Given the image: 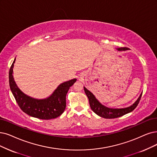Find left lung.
Returning a JSON list of instances; mask_svg holds the SVG:
<instances>
[{"instance_id": "obj_1", "label": "left lung", "mask_w": 157, "mask_h": 157, "mask_svg": "<svg viewBox=\"0 0 157 157\" xmlns=\"http://www.w3.org/2000/svg\"><path fill=\"white\" fill-rule=\"evenodd\" d=\"M127 49H128V48L125 47L118 48V51H125V50ZM84 90L87 97H88L90 105L92 111L94 113H95L98 116L105 118H118L133 111L136 108L138 104H139L142 95V93H141V95H140L139 98L137 99L136 101L133 105H131L128 108L122 109H113L107 108L105 107V106L102 105L97 100L95 97L93 95V94L91 92H90L88 90H87L85 87H84Z\"/></svg>"}]
</instances>
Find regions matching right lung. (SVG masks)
I'll return each mask as SVG.
<instances>
[{"mask_svg":"<svg viewBox=\"0 0 157 157\" xmlns=\"http://www.w3.org/2000/svg\"><path fill=\"white\" fill-rule=\"evenodd\" d=\"M15 59L11 64L9 72V82L11 91L20 108L28 115L44 120H49L59 117L66 109V94L70 87L76 82L74 78L59 86L49 97L38 100L24 94L17 86L13 74Z\"/></svg>","mask_w":157,"mask_h":157,"instance_id":"1","label":"right lung"}]
</instances>
